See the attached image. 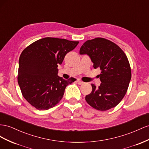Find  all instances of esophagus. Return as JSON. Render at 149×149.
Returning <instances> with one entry per match:
<instances>
[{"mask_svg": "<svg viewBox=\"0 0 149 149\" xmlns=\"http://www.w3.org/2000/svg\"><path fill=\"white\" fill-rule=\"evenodd\" d=\"M77 83L79 84V85H82V84H84V82H82V81H81V80H77Z\"/></svg>", "mask_w": 149, "mask_h": 149, "instance_id": "34e87169", "label": "esophagus"}]
</instances>
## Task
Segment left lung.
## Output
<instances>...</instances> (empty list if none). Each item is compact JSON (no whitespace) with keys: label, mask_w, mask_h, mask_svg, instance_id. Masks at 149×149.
I'll list each match as a JSON object with an SVG mask.
<instances>
[{"label":"left lung","mask_w":149,"mask_h":149,"mask_svg":"<svg viewBox=\"0 0 149 149\" xmlns=\"http://www.w3.org/2000/svg\"><path fill=\"white\" fill-rule=\"evenodd\" d=\"M80 54H87L94 69L102 70V83L98 88L91 84L92 91L86 97L87 102L100 111L116 107L124 97L131 79L130 63L124 51L113 42L97 37L85 42Z\"/></svg>","instance_id":"left-lung-1"}]
</instances>
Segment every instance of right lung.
<instances>
[{"instance_id": "1", "label": "right lung", "mask_w": 149, "mask_h": 149, "mask_svg": "<svg viewBox=\"0 0 149 149\" xmlns=\"http://www.w3.org/2000/svg\"><path fill=\"white\" fill-rule=\"evenodd\" d=\"M78 41L45 37L27 46L19 62L18 84L24 99L36 109L48 110L62 99L65 87L75 81L57 75V67Z\"/></svg>"}]
</instances>
